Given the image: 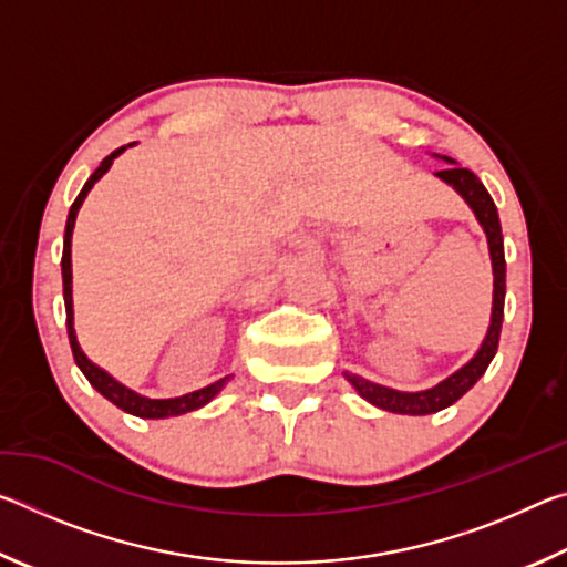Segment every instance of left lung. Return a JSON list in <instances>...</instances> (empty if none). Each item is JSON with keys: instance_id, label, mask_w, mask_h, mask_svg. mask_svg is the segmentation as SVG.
Segmentation results:
<instances>
[{"instance_id": "left-lung-1", "label": "left lung", "mask_w": 567, "mask_h": 567, "mask_svg": "<svg viewBox=\"0 0 567 567\" xmlns=\"http://www.w3.org/2000/svg\"><path fill=\"white\" fill-rule=\"evenodd\" d=\"M447 159V157H445ZM453 162V159H447ZM440 179H445L447 185H453L460 195L465 197V203L473 207L477 223L483 225L487 235V245H491V260H493V275H495V290H493V318L491 328L483 344L473 360L463 364L455 375L440 382V385L422 390V392H400L392 388L375 385V382L364 380L352 372H344V378L352 382V388L360 395L388 412H400V415H430V412H440L453 405L465 392L475 385V382L485 375L487 364L493 362L497 352V342H501V328H503V307H505V249H503V229L501 217H497V207L493 203L491 192L485 189L483 182L477 179L473 169L465 167H447L437 172Z\"/></svg>"}]
</instances>
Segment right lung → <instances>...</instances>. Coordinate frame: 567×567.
I'll return each mask as SVG.
<instances>
[{"label": "right lung", "mask_w": 567, "mask_h": 567, "mask_svg": "<svg viewBox=\"0 0 567 567\" xmlns=\"http://www.w3.org/2000/svg\"><path fill=\"white\" fill-rule=\"evenodd\" d=\"M124 147L114 150L112 155H107L102 159V165L92 172V177L84 182V187L80 195L70 207V217H66V229H64V249H62V285H64V307H66V334H70V344H72V354H74V362L76 368L84 372V378L90 380V385L100 392V395L107 398L110 402H114L120 410L130 412V415H137V417H152V420H159V417H172V415H185L189 410H197L207 405L209 400H213L219 390L225 388V382L229 378H223L213 382V385H207L203 390H195V392H187V395L182 398H172V400H150V398H142L137 392H132L130 388L120 385L117 380L110 378L107 372L100 370L97 364L87 360V354L80 350V342H76V334H74V312H72V229H74V219L76 213H80V207L84 203V197H87V192L94 187V182H97L104 172L110 169V165L114 162V157L120 155Z\"/></svg>", "instance_id": "right-lung-1"}]
</instances>
